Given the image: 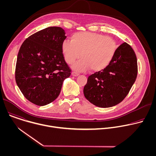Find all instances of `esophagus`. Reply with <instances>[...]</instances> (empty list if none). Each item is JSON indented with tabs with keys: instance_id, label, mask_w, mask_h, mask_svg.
Listing matches in <instances>:
<instances>
[{
	"instance_id": "obj_1",
	"label": "esophagus",
	"mask_w": 156,
	"mask_h": 156,
	"mask_svg": "<svg viewBox=\"0 0 156 156\" xmlns=\"http://www.w3.org/2000/svg\"><path fill=\"white\" fill-rule=\"evenodd\" d=\"M72 75L73 76H78L80 74H79L78 73L76 72H73L72 73Z\"/></svg>"
}]
</instances>
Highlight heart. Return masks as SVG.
Segmentation results:
<instances>
[{"mask_svg":"<svg viewBox=\"0 0 156 156\" xmlns=\"http://www.w3.org/2000/svg\"><path fill=\"white\" fill-rule=\"evenodd\" d=\"M117 49L115 41L108 36L91 32L74 33L70 40H65L62 50L65 61L73 64L80 57L81 60L75 65L78 71L90 68L94 72L105 69L112 61Z\"/></svg>","mask_w":156,"mask_h":156,"instance_id":"heart-1","label":"heart"}]
</instances>
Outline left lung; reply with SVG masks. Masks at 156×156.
<instances>
[{"label":"left lung","mask_w":156,"mask_h":156,"mask_svg":"<svg viewBox=\"0 0 156 156\" xmlns=\"http://www.w3.org/2000/svg\"><path fill=\"white\" fill-rule=\"evenodd\" d=\"M137 74L136 54L128 44L123 42L105 69L89 76L83 89L84 95L99 107L116 105L127 96Z\"/></svg>","instance_id":"1"}]
</instances>
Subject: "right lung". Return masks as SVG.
<instances>
[{"mask_svg": "<svg viewBox=\"0 0 156 156\" xmlns=\"http://www.w3.org/2000/svg\"><path fill=\"white\" fill-rule=\"evenodd\" d=\"M66 36L60 27H48L29 36L20 48L16 83L23 96L39 106L53 102L71 75L62 44Z\"/></svg>", "mask_w": 156, "mask_h": 156, "instance_id": "add662e5", "label": "right lung"}]
</instances>
